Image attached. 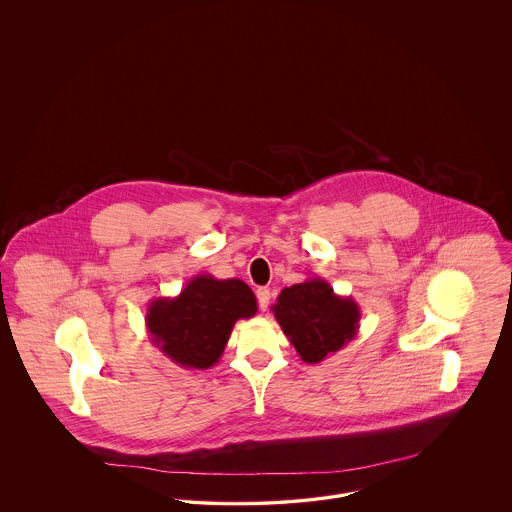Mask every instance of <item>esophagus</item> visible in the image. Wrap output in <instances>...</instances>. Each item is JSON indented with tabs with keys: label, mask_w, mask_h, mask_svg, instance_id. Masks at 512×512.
I'll use <instances>...</instances> for the list:
<instances>
[{
	"label": "esophagus",
	"mask_w": 512,
	"mask_h": 512,
	"mask_svg": "<svg viewBox=\"0 0 512 512\" xmlns=\"http://www.w3.org/2000/svg\"><path fill=\"white\" fill-rule=\"evenodd\" d=\"M257 301H259V309L267 311L268 303H270V290L259 288L257 290Z\"/></svg>",
	"instance_id": "1"
}]
</instances>
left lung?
I'll return each instance as SVG.
<instances>
[{"instance_id": "1", "label": "left lung", "mask_w": 512, "mask_h": 512, "mask_svg": "<svg viewBox=\"0 0 512 512\" xmlns=\"http://www.w3.org/2000/svg\"><path fill=\"white\" fill-rule=\"evenodd\" d=\"M270 309L307 365H317L338 353L359 332L357 301L351 295H338L322 278L284 288Z\"/></svg>"}]
</instances>
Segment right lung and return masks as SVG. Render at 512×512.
I'll list each match as a JSON object with an SVG mask.
<instances>
[{
  "instance_id": "right-lung-1",
  "label": "right lung",
  "mask_w": 512,
  "mask_h": 512,
  "mask_svg": "<svg viewBox=\"0 0 512 512\" xmlns=\"http://www.w3.org/2000/svg\"><path fill=\"white\" fill-rule=\"evenodd\" d=\"M255 313L257 299L244 280L197 274L176 297L149 301L146 328L172 363L205 370L219 363L234 324Z\"/></svg>"
}]
</instances>
